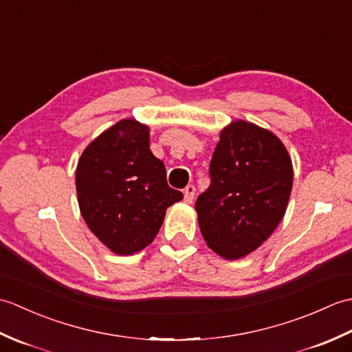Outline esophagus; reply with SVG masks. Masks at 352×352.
Segmentation results:
<instances>
[{
  "label": "esophagus",
  "mask_w": 352,
  "mask_h": 352,
  "mask_svg": "<svg viewBox=\"0 0 352 352\" xmlns=\"http://www.w3.org/2000/svg\"><path fill=\"white\" fill-rule=\"evenodd\" d=\"M195 192H197V189H195V186H192V184H189L188 188L184 189V201L186 203H192L193 201V197H195Z\"/></svg>",
  "instance_id": "34e87169"
}]
</instances>
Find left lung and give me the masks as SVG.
Segmentation results:
<instances>
[{
  "mask_svg": "<svg viewBox=\"0 0 352 352\" xmlns=\"http://www.w3.org/2000/svg\"><path fill=\"white\" fill-rule=\"evenodd\" d=\"M212 183L195 208L204 241L227 260L257 250L286 213L294 168L286 146L261 126L231 122L210 162Z\"/></svg>",
  "mask_w": 352,
  "mask_h": 352,
  "instance_id": "1",
  "label": "left lung"
}]
</instances>
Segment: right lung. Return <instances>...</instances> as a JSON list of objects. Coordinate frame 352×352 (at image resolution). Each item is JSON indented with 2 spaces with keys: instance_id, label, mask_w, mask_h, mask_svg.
Masks as SVG:
<instances>
[{
  "instance_id": "1",
  "label": "right lung",
  "mask_w": 352,
  "mask_h": 352,
  "mask_svg": "<svg viewBox=\"0 0 352 352\" xmlns=\"http://www.w3.org/2000/svg\"><path fill=\"white\" fill-rule=\"evenodd\" d=\"M76 186L78 206L92 233L119 256L154 241L166 208L183 199L168 186L164 163L149 149V129L122 119L81 154Z\"/></svg>"
}]
</instances>
